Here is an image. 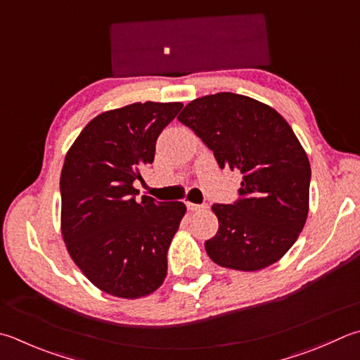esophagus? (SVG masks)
Instances as JSON below:
<instances>
[{
	"mask_svg": "<svg viewBox=\"0 0 360 360\" xmlns=\"http://www.w3.org/2000/svg\"><path fill=\"white\" fill-rule=\"evenodd\" d=\"M186 207L188 210H191V212H200V210L207 208L205 203H193V202H186Z\"/></svg>",
	"mask_w": 360,
	"mask_h": 360,
	"instance_id": "esophagus-1",
	"label": "esophagus"
}]
</instances>
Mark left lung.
I'll return each mask as SVG.
<instances>
[{"instance_id": "1", "label": "left lung", "mask_w": 360, "mask_h": 360, "mask_svg": "<svg viewBox=\"0 0 360 360\" xmlns=\"http://www.w3.org/2000/svg\"><path fill=\"white\" fill-rule=\"evenodd\" d=\"M179 120L198 134L221 169L243 174L238 199L214 203L219 229L205 241L219 266L257 271L293 246L309 213L310 162L273 108L233 92L193 100Z\"/></svg>"}]
</instances>
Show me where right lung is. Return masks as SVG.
Masks as SVG:
<instances>
[{
  "instance_id": "right-lung-1",
  "label": "right lung",
  "mask_w": 360,
  "mask_h": 360,
  "mask_svg": "<svg viewBox=\"0 0 360 360\" xmlns=\"http://www.w3.org/2000/svg\"><path fill=\"white\" fill-rule=\"evenodd\" d=\"M183 105H127L92 119L65 155L60 172L63 236L94 285L134 300L167 274V249L186 212L183 202L138 199L133 183L153 162L161 131Z\"/></svg>"
}]
</instances>
